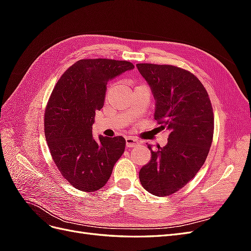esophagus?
<instances>
[{
  "mask_svg": "<svg viewBox=\"0 0 251 251\" xmlns=\"http://www.w3.org/2000/svg\"><path fill=\"white\" fill-rule=\"evenodd\" d=\"M126 144L127 148H135V147H138L139 141L137 139H135L133 137H126Z\"/></svg>",
  "mask_w": 251,
  "mask_h": 251,
  "instance_id": "obj_1",
  "label": "esophagus"
}]
</instances>
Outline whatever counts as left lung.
Segmentation results:
<instances>
[{
	"mask_svg": "<svg viewBox=\"0 0 251 251\" xmlns=\"http://www.w3.org/2000/svg\"><path fill=\"white\" fill-rule=\"evenodd\" d=\"M155 98V119L169 131L166 146L153 151L139 172L143 188L158 197L186 185L204 164L214 136L208 94L194 74L171 65L137 64Z\"/></svg>",
	"mask_w": 251,
	"mask_h": 251,
	"instance_id": "obj_1",
	"label": "left lung"
}]
</instances>
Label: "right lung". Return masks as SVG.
Returning <instances> with one entry per match:
<instances>
[{
    "label": "right lung",
    "mask_w": 251,
    "mask_h": 251,
    "mask_svg": "<svg viewBox=\"0 0 251 251\" xmlns=\"http://www.w3.org/2000/svg\"><path fill=\"white\" fill-rule=\"evenodd\" d=\"M134 65L107 58L80 59L59 78L45 111V135L53 161L63 177L82 192L107 183L124 154L123 136L95 140V112L103 107L107 83Z\"/></svg>",
    "instance_id": "obj_1"
}]
</instances>
